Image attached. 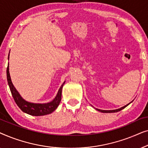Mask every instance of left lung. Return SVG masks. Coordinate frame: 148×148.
Returning a JSON list of instances; mask_svg holds the SVG:
<instances>
[{
  "label": "left lung",
  "instance_id": "left-lung-1",
  "mask_svg": "<svg viewBox=\"0 0 148 148\" xmlns=\"http://www.w3.org/2000/svg\"><path fill=\"white\" fill-rule=\"evenodd\" d=\"M130 103H131V102H130ZM130 103H129V104H130ZM129 104H127V105H125V106H123V107H122V108H121L116 109V110H100V109H97V108H96V110H98V111H100V112H106V113L116 112H119V111H120V110H123V108H125V107H127V106H128V105H129Z\"/></svg>",
  "mask_w": 148,
  "mask_h": 148
}]
</instances>
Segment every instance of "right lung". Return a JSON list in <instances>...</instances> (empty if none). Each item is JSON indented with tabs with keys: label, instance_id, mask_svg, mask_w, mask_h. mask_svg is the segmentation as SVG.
<instances>
[{
	"label": "right lung",
	"instance_id": "1",
	"mask_svg": "<svg viewBox=\"0 0 148 148\" xmlns=\"http://www.w3.org/2000/svg\"><path fill=\"white\" fill-rule=\"evenodd\" d=\"M9 69V64H8L7 68L8 84H9L10 90H11V94L13 97L14 100H15L16 104H17V106L19 107V108L23 112L27 113L28 114L33 115V116H43V115L50 114V113H52L53 111L56 110L60 104V100H61L62 89L65 82L62 84L61 87H60L59 90H58L57 95H56L55 98L52 102L46 103V104H34V103L28 102L21 98L19 93L17 92V91L16 90L15 87L13 86V84H12Z\"/></svg>",
	"mask_w": 148,
	"mask_h": 148
}]
</instances>
